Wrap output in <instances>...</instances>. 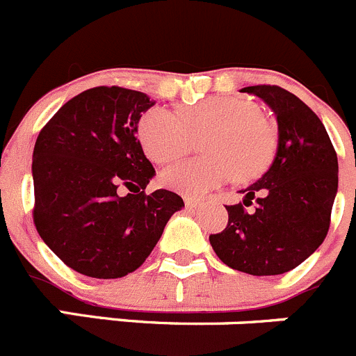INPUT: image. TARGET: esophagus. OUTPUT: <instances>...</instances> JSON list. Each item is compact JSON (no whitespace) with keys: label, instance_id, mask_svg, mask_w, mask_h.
<instances>
[{"label":"esophagus","instance_id":"obj_1","mask_svg":"<svg viewBox=\"0 0 356 356\" xmlns=\"http://www.w3.org/2000/svg\"><path fill=\"white\" fill-rule=\"evenodd\" d=\"M184 205H186V209H189V211H193V209H197V207H200L202 205V202L200 200H197V198H184Z\"/></svg>","mask_w":356,"mask_h":356}]
</instances>
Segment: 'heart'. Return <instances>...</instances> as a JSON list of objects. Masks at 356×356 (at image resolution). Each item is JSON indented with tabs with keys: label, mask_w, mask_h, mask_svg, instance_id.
I'll use <instances>...</instances> for the list:
<instances>
[{
	"label": "heart",
	"mask_w": 356,
	"mask_h": 356,
	"mask_svg": "<svg viewBox=\"0 0 356 356\" xmlns=\"http://www.w3.org/2000/svg\"><path fill=\"white\" fill-rule=\"evenodd\" d=\"M205 129L200 158L175 163L161 174L163 184L188 197H202L237 177L254 179L268 167L275 147V129L261 115L258 103L234 96H211L179 108L154 107L138 121V140L154 163L181 158L191 135Z\"/></svg>",
	"instance_id": "1"
}]
</instances>
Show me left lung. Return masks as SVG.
Wrapping results in <instances>:
<instances>
[{
  "instance_id": "8db88e82",
  "label": "left lung",
  "mask_w": 356,
  "mask_h": 356,
  "mask_svg": "<svg viewBox=\"0 0 356 356\" xmlns=\"http://www.w3.org/2000/svg\"><path fill=\"white\" fill-rule=\"evenodd\" d=\"M277 118V151L268 170L225 205L228 225L209 237L219 260L251 275H277L316 251L330 228L337 193V154L323 122L279 86H249ZM255 205L253 211L245 207Z\"/></svg>"
}]
</instances>
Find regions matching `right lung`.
<instances>
[{"instance_id": "1", "label": "right lung", "mask_w": 356, "mask_h": 356, "mask_svg": "<svg viewBox=\"0 0 356 356\" xmlns=\"http://www.w3.org/2000/svg\"><path fill=\"white\" fill-rule=\"evenodd\" d=\"M152 105L140 91L98 86L66 102L38 133L33 221L79 274L115 279L137 270L184 207L168 189L145 195L154 167L137 126Z\"/></svg>"}]
</instances>
